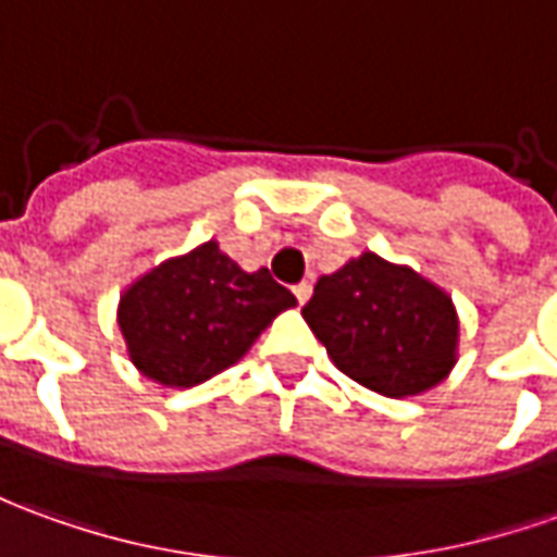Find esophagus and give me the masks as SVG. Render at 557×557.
<instances>
[{"label":"esophagus","mask_w":557,"mask_h":557,"mask_svg":"<svg viewBox=\"0 0 557 557\" xmlns=\"http://www.w3.org/2000/svg\"><path fill=\"white\" fill-rule=\"evenodd\" d=\"M293 293H295V298H298V305H305V301L310 298V293H313V286H310L308 280H301V283L295 286Z\"/></svg>","instance_id":"1"}]
</instances>
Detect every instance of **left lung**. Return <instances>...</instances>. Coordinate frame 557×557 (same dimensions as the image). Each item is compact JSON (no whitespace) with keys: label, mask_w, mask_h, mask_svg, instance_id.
<instances>
[{"label":"left lung","mask_w":557,"mask_h":557,"mask_svg":"<svg viewBox=\"0 0 557 557\" xmlns=\"http://www.w3.org/2000/svg\"><path fill=\"white\" fill-rule=\"evenodd\" d=\"M301 313L332 362L381 396H418L457 362L451 298L374 252L317 280Z\"/></svg>","instance_id":"obj_1"}]
</instances>
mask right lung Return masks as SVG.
I'll return each mask as SVG.
<instances>
[{
	"label": "right lung",
	"mask_w": 557,
	"mask_h": 557,
	"mask_svg": "<svg viewBox=\"0 0 557 557\" xmlns=\"http://www.w3.org/2000/svg\"><path fill=\"white\" fill-rule=\"evenodd\" d=\"M295 295L268 274L244 271L200 244L151 268L121 295L119 329L139 372L164 387H195L247 354Z\"/></svg>",
	"instance_id": "add662e5"
}]
</instances>
